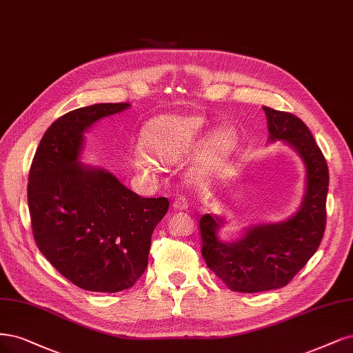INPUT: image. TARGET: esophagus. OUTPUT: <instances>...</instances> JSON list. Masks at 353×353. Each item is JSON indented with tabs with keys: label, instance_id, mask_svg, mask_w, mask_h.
Instances as JSON below:
<instances>
[{
	"label": "esophagus",
	"instance_id": "obj_1",
	"mask_svg": "<svg viewBox=\"0 0 353 353\" xmlns=\"http://www.w3.org/2000/svg\"><path fill=\"white\" fill-rule=\"evenodd\" d=\"M172 205H174L175 210H187V209H188V201H187L185 197L179 196V197H176V199L174 200Z\"/></svg>",
	"mask_w": 353,
	"mask_h": 353
}]
</instances>
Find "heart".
Segmentation results:
<instances>
[{
    "label": "heart",
    "mask_w": 353,
    "mask_h": 353,
    "mask_svg": "<svg viewBox=\"0 0 353 353\" xmlns=\"http://www.w3.org/2000/svg\"><path fill=\"white\" fill-rule=\"evenodd\" d=\"M205 130V119L194 114H169L152 118L141 130V148L154 159L172 165L197 145ZM236 144L234 128L221 127L203 141L194 159L187 179L191 184H205L222 171ZM150 155V156H151ZM144 152H136L132 165L141 172L159 171V163Z\"/></svg>",
    "instance_id": "obj_1"
}]
</instances>
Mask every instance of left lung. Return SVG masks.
I'll return each mask as SVG.
<instances>
[{
    "mask_svg": "<svg viewBox=\"0 0 353 353\" xmlns=\"http://www.w3.org/2000/svg\"><path fill=\"white\" fill-rule=\"evenodd\" d=\"M270 141L283 140L305 165V194L298 212L277 223L254 225L238 241L223 242L216 214L200 219L201 254L209 269L234 292H263L286 286L317 251L325 229L329 168L311 131L294 114L263 106Z\"/></svg>",
    "mask_w": 353,
    "mask_h": 353,
    "instance_id": "obj_1",
    "label": "left lung"
}]
</instances>
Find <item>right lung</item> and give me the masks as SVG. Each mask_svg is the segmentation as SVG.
Here are the masks:
<instances>
[{"label":"right lung","instance_id":"obj_1","mask_svg":"<svg viewBox=\"0 0 353 353\" xmlns=\"http://www.w3.org/2000/svg\"><path fill=\"white\" fill-rule=\"evenodd\" d=\"M130 103L74 109L46 130L29 172L28 203L34 242L71 283L92 292L134 285L149 261L152 234L168 212L166 197L143 199L79 156L84 131Z\"/></svg>","mask_w":353,"mask_h":353}]
</instances>
